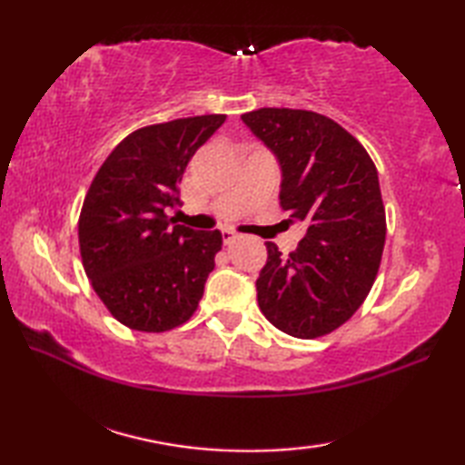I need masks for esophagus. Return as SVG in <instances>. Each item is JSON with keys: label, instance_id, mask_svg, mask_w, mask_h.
<instances>
[{"label": "esophagus", "instance_id": "esophagus-1", "mask_svg": "<svg viewBox=\"0 0 465 465\" xmlns=\"http://www.w3.org/2000/svg\"><path fill=\"white\" fill-rule=\"evenodd\" d=\"M222 238H223L225 245H230V243H233L235 238H238V235H235V232H232V230H223L222 232Z\"/></svg>", "mask_w": 465, "mask_h": 465}]
</instances>
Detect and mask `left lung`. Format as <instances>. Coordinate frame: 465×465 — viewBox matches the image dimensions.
Here are the masks:
<instances>
[{"label":"left lung","instance_id":"8db88e82","mask_svg":"<svg viewBox=\"0 0 465 465\" xmlns=\"http://www.w3.org/2000/svg\"><path fill=\"white\" fill-rule=\"evenodd\" d=\"M242 120L278 157L285 222L308 227L288 258L265 243L260 310L283 333L322 338L360 310L378 275L385 242L378 170L365 147L322 114L262 107Z\"/></svg>","mask_w":465,"mask_h":465}]
</instances>
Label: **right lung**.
Instances as JSON below:
<instances>
[{
	"label": "right lung",
	"instance_id": "add662e5",
	"mask_svg": "<svg viewBox=\"0 0 465 465\" xmlns=\"http://www.w3.org/2000/svg\"><path fill=\"white\" fill-rule=\"evenodd\" d=\"M225 115L135 130L97 170L80 213V252L92 288L130 330L162 333L192 318L222 250V233L170 217L182 175Z\"/></svg>",
	"mask_w": 465,
	"mask_h": 465
}]
</instances>
